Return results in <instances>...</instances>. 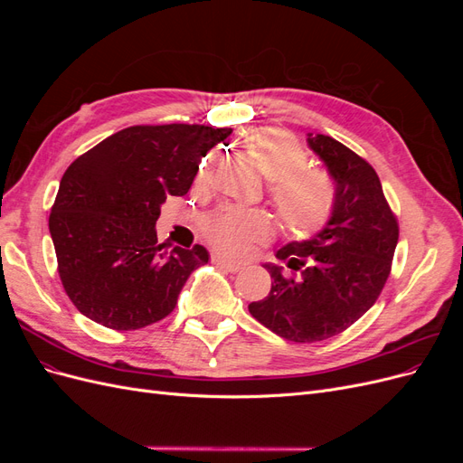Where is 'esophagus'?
<instances>
[{"label":"esophagus","mask_w":463,"mask_h":463,"mask_svg":"<svg viewBox=\"0 0 463 463\" xmlns=\"http://www.w3.org/2000/svg\"><path fill=\"white\" fill-rule=\"evenodd\" d=\"M218 266H222V269H226L230 272H240L243 269L241 262H235V260H230V259H223V257H214L213 259Z\"/></svg>","instance_id":"obj_1"}]
</instances>
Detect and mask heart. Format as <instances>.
Returning <instances> with one entry per match:
<instances>
[{"mask_svg":"<svg viewBox=\"0 0 463 463\" xmlns=\"http://www.w3.org/2000/svg\"><path fill=\"white\" fill-rule=\"evenodd\" d=\"M259 174L270 181V197L284 228L293 237H311L326 226L334 213V189L325 172L307 170L303 148L276 131H260L250 143ZM269 230V220L255 214H232L214 228L223 247Z\"/></svg>","mask_w":463,"mask_h":463,"instance_id":"heart-1","label":"heart"}]
</instances>
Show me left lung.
Here are the masks:
<instances>
[{
    "mask_svg": "<svg viewBox=\"0 0 463 463\" xmlns=\"http://www.w3.org/2000/svg\"><path fill=\"white\" fill-rule=\"evenodd\" d=\"M307 143L335 184L334 213L313 240L278 250L293 274L266 266L270 293L249 305L260 325L298 344L338 335L371 309L390 276L400 235L381 179L365 158L328 135H309Z\"/></svg>",
    "mask_w": 463,
    "mask_h": 463,
    "instance_id": "left-lung-1",
    "label": "left lung"
}]
</instances>
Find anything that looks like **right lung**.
Returning a JSON list of instances; mask_svg holds the SVG:
<instances>
[{"mask_svg": "<svg viewBox=\"0 0 463 463\" xmlns=\"http://www.w3.org/2000/svg\"><path fill=\"white\" fill-rule=\"evenodd\" d=\"M232 129L208 125H133L67 167L50 214L63 289L77 309L111 330H138L170 315L203 245L158 243L165 197H181L199 164Z\"/></svg>", "mask_w": 463, "mask_h": 463, "instance_id": "obj_1", "label": "right lung"}]
</instances>
